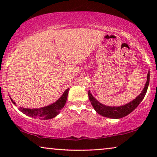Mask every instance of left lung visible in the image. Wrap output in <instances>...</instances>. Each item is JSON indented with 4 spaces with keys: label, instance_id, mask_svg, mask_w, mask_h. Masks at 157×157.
Segmentation results:
<instances>
[{
    "label": "left lung",
    "instance_id": "8db88e82",
    "mask_svg": "<svg viewBox=\"0 0 157 157\" xmlns=\"http://www.w3.org/2000/svg\"><path fill=\"white\" fill-rule=\"evenodd\" d=\"M149 78H150V74L149 71L147 74V82L145 83V86L144 88L142 91L139 95L134 98V100L130 101L128 104H124L123 106H106V105L101 104V103L96 100L94 96L92 95L91 91H89L88 94H89V98L90 101L91 103V105L93 106L94 109L97 112L98 114L104 117L111 118V119H121L123 118L130 113H132L137 106H139V104L144 98L147 93L148 86H149Z\"/></svg>",
    "mask_w": 157,
    "mask_h": 157
}]
</instances>
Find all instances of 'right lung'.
Masks as SVG:
<instances>
[{"label": "right lung", "mask_w": 157, "mask_h": 157, "mask_svg": "<svg viewBox=\"0 0 157 157\" xmlns=\"http://www.w3.org/2000/svg\"><path fill=\"white\" fill-rule=\"evenodd\" d=\"M68 90L69 89H66L62 96L58 99L56 101L53 103L52 104L48 105V106L41 107L38 109H27L23 108V107H19V111L24 113V114L31 117L34 119H41V120H47L53 119L56 117L60 113V111L65 106L66 100H67V96L68 94ZM11 101L13 102L15 106H17L15 101L10 98Z\"/></svg>", "instance_id": "1"}]
</instances>
